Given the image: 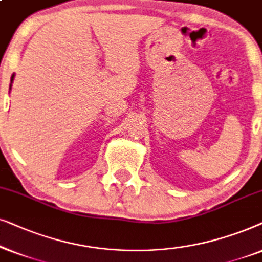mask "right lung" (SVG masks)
<instances>
[{
    "mask_svg": "<svg viewBox=\"0 0 262 262\" xmlns=\"http://www.w3.org/2000/svg\"><path fill=\"white\" fill-rule=\"evenodd\" d=\"M13 80H14V74L12 75V78H10V85H9V90L12 89V82H13Z\"/></svg>",
    "mask_w": 262,
    "mask_h": 262,
    "instance_id": "obj_1",
    "label": "right lung"
}]
</instances>
